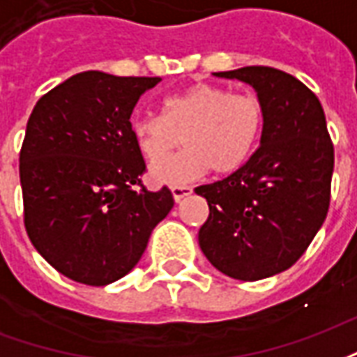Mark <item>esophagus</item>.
<instances>
[{"label":"esophagus","instance_id":"obj_1","mask_svg":"<svg viewBox=\"0 0 357 357\" xmlns=\"http://www.w3.org/2000/svg\"><path fill=\"white\" fill-rule=\"evenodd\" d=\"M193 193V189L189 185H174L172 187V197H174V201L179 202L183 201L185 197H189V195Z\"/></svg>","mask_w":357,"mask_h":357}]
</instances>
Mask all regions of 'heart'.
Returning a JSON list of instances; mask_svg holds the SVG:
<instances>
[{"mask_svg":"<svg viewBox=\"0 0 357 357\" xmlns=\"http://www.w3.org/2000/svg\"><path fill=\"white\" fill-rule=\"evenodd\" d=\"M162 109V114H137L132 120L141 155L158 160L149 168V179L160 185L185 183L208 168L218 176L237 172L255 153L264 130L262 102L255 95L214 84H195L170 95ZM181 135L188 147L165 159Z\"/></svg>","mask_w":357,"mask_h":357,"instance_id":"b5f03b06","label":"heart"}]
</instances>
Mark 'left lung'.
Masks as SVG:
<instances>
[{
  "label": "left lung",
  "instance_id": "1",
  "mask_svg": "<svg viewBox=\"0 0 357 357\" xmlns=\"http://www.w3.org/2000/svg\"><path fill=\"white\" fill-rule=\"evenodd\" d=\"M214 76L255 89L264 130L245 166L195 189L210 210L199 245L218 271L258 281L291 268L319 231L329 210L335 151L321 102L294 76L271 66Z\"/></svg>",
  "mask_w": 357,
  "mask_h": 357
}]
</instances>
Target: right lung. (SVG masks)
Returning <instances> with one entry per match:
<instances>
[{
  "label": "right lung",
  "instance_id": "right-lung-1",
  "mask_svg": "<svg viewBox=\"0 0 357 357\" xmlns=\"http://www.w3.org/2000/svg\"><path fill=\"white\" fill-rule=\"evenodd\" d=\"M160 78L74 74L36 102L20 149L24 225L34 248L73 281L105 287L130 273L174 206L139 185L133 107Z\"/></svg>",
  "mask_w": 357,
  "mask_h": 357
}]
</instances>
